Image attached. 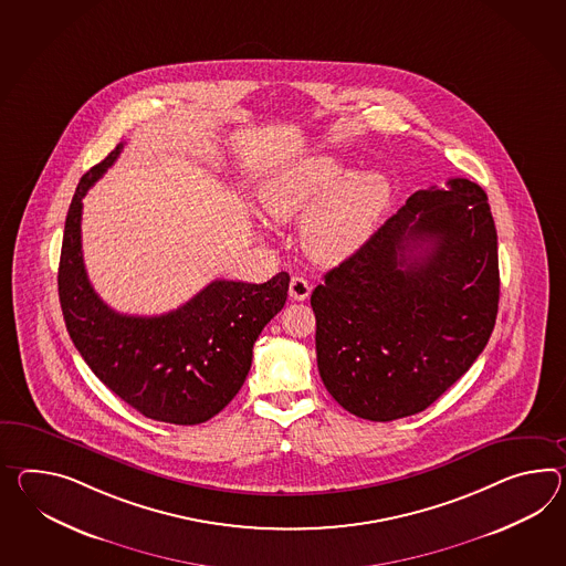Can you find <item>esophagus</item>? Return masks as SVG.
<instances>
[{"label": "esophagus", "instance_id": "obj_1", "mask_svg": "<svg viewBox=\"0 0 566 566\" xmlns=\"http://www.w3.org/2000/svg\"><path fill=\"white\" fill-rule=\"evenodd\" d=\"M290 298L292 301H306L311 294V284L303 276H294L290 280Z\"/></svg>", "mask_w": 566, "mask_h": 566}]
</instances>
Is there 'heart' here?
<instances>
[{
    "instance_id": "1",
    "label": "heart",
    "mask_w": 566,
    "mask_h": 566,
    "mask_svg": "<svg viewBox=\"0 0 566 566\" xmlns=\"http://www.w3.org/2000/svg\"><path fill=\"white\" fill-rule=\"evenodd\" d=\"M390 181L378 171L347 174L333 155H308L277 167L260 186V202L274 221L303 217L306 253L335 263L358 251L390 202Z\"/></svg>"
}]
</instances>
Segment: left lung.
Here are the masks:
<instances>
[{"mask_svg":"<svg viewBox=\"0 0 566 566\" xmlns=\"http://www.w3.org/2000/svg\"><path fill=\"white\" fill-rule=\"evenodd\" d=\"M317 366L345 411L392 421L469 373L495 327L496 229L467 178L417 190L313 290Z\"/></svg>","mask_w":566,"mask_h":566,"instance_id":"left-lung-1","label":"left lung"}]
</instances>
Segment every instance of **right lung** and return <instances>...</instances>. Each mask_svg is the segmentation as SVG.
<instances>
[{"mask_svg": "<svg viewBox=\"0 0 566 566\" xmlns=\"http://www.w3.org/2000/svg\"><path fill=\"white\" fill-rule=\"evenodd\" d=\"M120 151L123 143L83 176L71 200L56 277L61 311L71 342L114 395L155 421L198 426L221 413L245 382L253 344L286 303L290 276L280 272L263 284L214 280L159 317L116 313L83 265L82 200Z\"/></svg>", "mask_w": 566, "mask_h": 566, "instance_id": "add662e5", "label": "right lung"}]
</instances>
